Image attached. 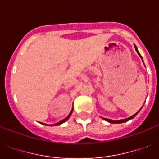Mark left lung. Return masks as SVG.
Masks as SVG:
<instances>
[{
	"mask_svg": "<svg viewBox=\"0 0 159 159\" xmlns=\"http://www.w3.org/2000/svg\"><path fill=\"white\" fill-rule=\"evenodd\" d=\"M134 47H135V50H136V52H137V53H138V54L139 55V56H140L141 58H142V57H141L140 53H139L138 49H137V47H136L135 45H134ZM140 110H141V109H140ZM140 110H139V111H140ZM139 111H138V112H137V113L134 114V115H133V116H130V117H129V118H127V119H124V120H110V119H106V118H103V119H104L105 120L108 121V122H110V123H112V124H120V123H124V122H127V121L129 120H131V119H133L134 117H135L136 115H137V114L139 113Z\"/></svg>",
	"mask_w": 159,
	"mask_h": 159,
	"instance_id": "8db88e82",
	"label": "left lung"
}]
</instances>
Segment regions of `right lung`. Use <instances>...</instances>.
<instances>
[{
  "mask_svg": "<svg viewBox=\"0 0 159 159\" xmlns=\"http://www.w3.org/2000/svg\"><path fill=\"white\" fill-rule=\"evenodd\" d=\"M72 111H73V109H72V111H71V112H70V114H69V115H68V116H67V117H66V118L63 119L62 120L59 121V122H57V123L54 124V125H61V124L64 123L65 121H67V120L69 119V117H70V116H71V115H72ZM43 125H45V124H43Z\"/></svg>",
  "mask_w": 159,
  "mask_h": 159,
  "instance_id": "add662e5",
  "label": "right lung"
}]
</instances>
